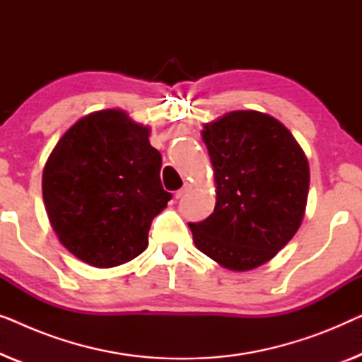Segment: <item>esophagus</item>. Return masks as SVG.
Masks as SVG:
<instances>
[{"instance_id":"obj_1","label":"esophagus","mask_w":362,"mask_h":362,"mask_svg":"<svg viewBox=\"0 0 362 362\" xmlns=\"http://www.w3.org/2000/svg\"><path fill=\"white\" fill-rule=\"evenodd\" d=\"M189 189H191V186H189V185H185V186L181 187V189H177V191H176V194H175V196H176V199H181V197L185 196L186 192L189 191Z\"/></svg>"}]
</instances>
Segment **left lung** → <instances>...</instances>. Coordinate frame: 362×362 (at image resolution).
Instances as JSON below:
<instances>
[{
	"mask_svg": "<svg viewBox=\"0 0 362 362\" xmlns=\"http://www.w3.org/2000/svg\"><path fill=\"white\" fill-rule=\"evenodd\" d=\"M214 166V212L189 222L202 254L245 272L274 259L303 219L310 168L293 135L274 117L230 112L202 132Z\"/></svg>",
	"mask_w": 362,
	"mask_h": 362,
	"instance_id": "8db88e82",
	"label": "left lung"
}]
</instances>
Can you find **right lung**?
Returning a JSON list of instances; mask_svg holds the SVG:
<instances>
[{
    "label": "right lung",
    "instance_id": "1",
    "mask_svg": "<svg viewBox=\"0 0 362 362\" xmlns=\"http://www.w3.org/2000/svg\"><path fill=\"white\" fill-rule=\"evenodd\" d=\"M148 136L125 112H95L64 133L44 166L52 229L88 265L108 269L140 255L151 221L173 197L163 189L161 155Z\"/></svg>",
    "mask_w": 362,
    "mask_h": 362
}]
</instances>
